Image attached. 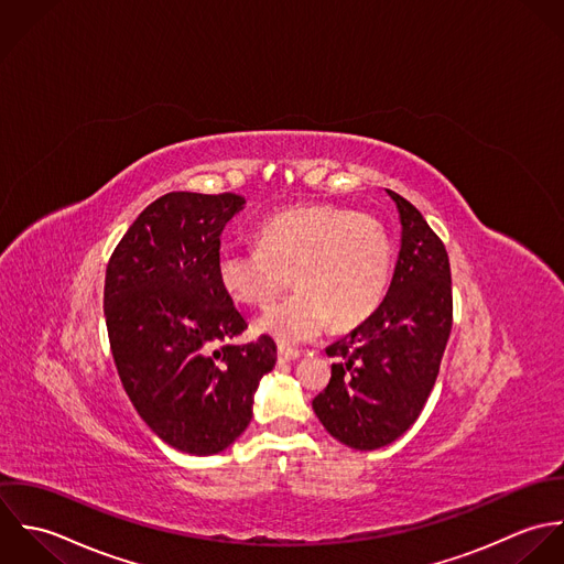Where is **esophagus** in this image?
<instances>
[{"label": "esophagus", "mask_w": 564, "mask_h": 564, "mask_svg": "<svg viewBox=\"0 0 564 564\" xmlns=\"http://www.w3.org/2000/svg\"><path fill=\"white\" fill-rule=\"evenodd\" d=\"M299 357H301V350L279 346V361H294V359H299Z\"/></svg>", "instance_id": "obj_1"}]
</instances>
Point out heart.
Segmentation results:
<instances>
[{"instance_id":"heart-1","label":"heart","mask_w":564,"mask_h":564,"mask_svg":"<svg viewBox=\"0 0 564 564\" xmlns=\"http://www.w3.org/2000/svg\"><path fill=\"white\" fill-rule=\"evenodd\" d=\"M218 281L241 305L261 307L292 276L294 294L270 305L254 323L283 346L318 338L334 318L350 329L381 305L392 274V243L383 225L361 212L307 205L268 218L257 246H223Z\"/></svg>"}]
</instances>
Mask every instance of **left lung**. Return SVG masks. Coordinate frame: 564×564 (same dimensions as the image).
Returning <instances> with one entry per match:
<instances>
[{
  "label": "left lung",
  "instance_id": "left-lung-1",
  "mask_svg": "<svg viewBox=\"0 0 564 564\" xmlns=\"http://www.w3.org/2000/svg\"><path fill=\"white\" fill-rule=\"evenodd\" d=\"M388 194L403 226L390 290L370 318L327 348L338 364L312 403L325 430L359 451L386 447L414 425L453 325L447 248L412 203Z\"/></svg>",
  "mask_w": 564,
  "mask_h": 564
}]
</instances>
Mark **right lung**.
<instances>
[{
    "instance_id": "add662e5",
    "label": "right lung",
    "mask_w": 564,
    "mask_h": 564,
    "mask_svg": "<svg viewBox=\"0 0 564 564\" xmlns=\"http://www.w3.org/2000/svg\"><path fill=\"white\" fill-rule=\"evenodd\" d=\"M237 194L172 192L148 205L115 246L105 318L117 375L143 423L170 447L214 455L252 419L276 344L248 329L218 281L216 257Z\"/></svg>"
}]
</instances>
